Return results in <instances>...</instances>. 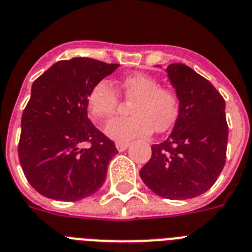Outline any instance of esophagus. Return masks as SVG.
<instances>
[{
    "label": "esophagus",
    "mask_w": 252,
    "mask_h": 252,
    "mask_svg": "<svg viewBox=\"0 0 252 252\" xmlns=\"http://www.w3.org/2000/svg\"><path fill=\"white\" fill-rule=\"evenodd\" d=\"M128 146H129V142H116V149H118V151H126V149H128Z\"/></svg>",
    "instance_id": "obj_1"
}]
</instances>
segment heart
I'll list each match as a JSON object with an SVG mask.
<instances>
[{"mask_svg":"<svg viewBox=\"0 0 252 252\" xmlns=\"http://www.w3.org/2000/svg\"><path fill=\"white\" fill-rule=\"evenodd\" d=\"M123 97L132 101L129 118L112 120L106 126L111 138L126 141L149 136L153 130L165 132L173 126L180 111L175 92L159 87L158 80L146 73H130L118 84ZM88 110L97 122H107L119 107V97L114 88L102 80L91 89L87 98Z\"/></svg>","mask_w":252,"mask_h":252,"instance_id":"1","label":"heart"}]
</instances>
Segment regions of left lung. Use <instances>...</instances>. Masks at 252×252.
Listing matches in <instances>:
<instances>
[{
	"mask_svg": "<svg viewBox=\"0 0 252 252\" xmlns=\"http://www.w3.org/2000/svg\"><path fill=\"white\" fill-rule=\"evenodd\" d=\"M180 111L169 137L151 146L141 168L145 185L159 197H198L218 180L226 159L225 101L208 80L183 63L167 67Z\"/></svg>",
	"mask_w": 252,
	"mask_h": 252,
	"instance_id": "left-lung-1",
	"label": "left lung"
}]
</instances>
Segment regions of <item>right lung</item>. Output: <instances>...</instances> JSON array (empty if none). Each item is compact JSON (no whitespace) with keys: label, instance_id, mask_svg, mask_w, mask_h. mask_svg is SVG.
<instances>
[{"label":"right lung","instance_id":"1","mask_svg":"<svg viewBox=\"0 0 252 252\" xmlns=\"http://www.w3.org/2000/svg\"><path fill=\"white\" fill-rule=\"evenodd\" d=\"M119 66L80 57L54 63L33 81L18 155L28 183L41 195L72 202L103 185L118 150L88 118L87 98Z\"/></svg>","mask_w":252,"mask_h":252}]
</instances>
